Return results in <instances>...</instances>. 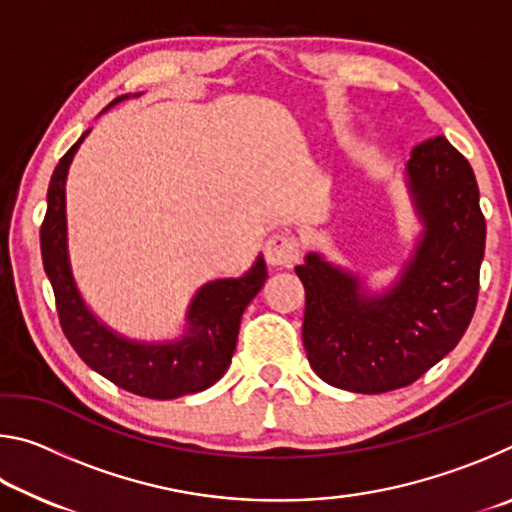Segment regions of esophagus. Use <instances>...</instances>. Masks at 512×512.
Here are the masks:
<instances>
[{
  "instance_id": "1",
  "label": "esophagus",
  "mask_w": 512,
  "mask_h": 512,
  "mask_svg": "<svg viewBox=\"0 0 512 512\" xmlns=\"http://www.w3.org/2000/svg\"><path fill=\"white\" fill-rule=\"evenodd\" d=\"M266 262L271 266H291L298 262L300 257V244L291 232H275L268 237L264 246Z\"/></svg>"
}]
</instances>
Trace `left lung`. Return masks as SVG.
<instances>
[{"mask_svg": "<svg viewBox=\"0 0 512 512\" xmlns=\"http://www.w3.org/2000/svg\"><path fill=\"white\" fill-rule=\"evenodd\" d=\"M406 185L422 237L400 280L370 296L357 275L309 253L302 343L316 375L352 393L404 388L463 339L479 298L485 219L474 171L443 135L411 151Z\"/></svg>", "mask_w": 512, "mask_h": 512, "instance_id": "1", "label": "left lung"}]
</instances>
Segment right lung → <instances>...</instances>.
<instances>
[{
    "instance_id": "obj_1",
    "label": "right lung",
    "mask_w": 512,
    "mask_h": 512,
    "mask_svg": "<svg viewBox=\"0 0 512 512\" xmlns=\"http://www.w3.org/2000/svg\"><path fill=\"white\" fill-rule=\"evenodd\" d=\"M124 99H128V94L117 97L108 108ZM88 133L81 135V140L60 158L54 169L47 189V214L40 228L42 264L54 289L60 327L76 354L92 370L128 393L151 400H173L205 391L230 366L241 316L268 275L264 257L259 255L241 277L207 282L196 291L187 309V332L183 339L140 343L112 332L83 302L67 255L65 180L74 153Z\"/></svg>"
}]
</instances>
